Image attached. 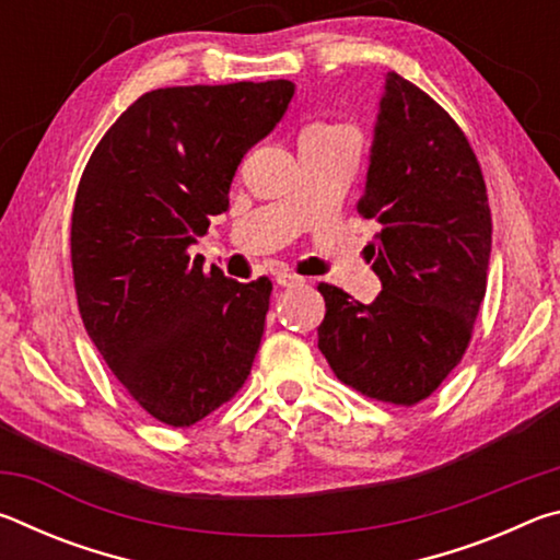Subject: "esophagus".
Segmentation results:
<instances>
[{
  "label": "esophagus",
  "instance_id": "obj_1",
  "mask_svg": "<svg viewBox=\"0 0 560 560\" xmlns=\"http://www.w3.org/2000/svg\"><path fill=\"white\" fill-rule=\"evenodd\" d=\"M306 281L303 277H299V273H293V271H289V269H283V271H277V283L279 287H301V283Z\"/></svg>",
  "mask_w": 560,
  "mask_h": 560
}]
</instances>
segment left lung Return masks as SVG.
<instances>
[{"label":"left lung","mask_w":560,"mask_h":560,"mask_svg":"<svg viewBox=\"0 0 560 560\" xmlns=\"http://www.w3.org/2000/svg\"><path fill=\"white\" fill-rule=\"evenodd\" d=\"M373 303L318 283V348L338 381L393 405L438 390L469 346L487 293L491 212L477 155L450 113L400 73L385 75L365 192Z\"/></svg>","instance_id":"1"}]
</instances>
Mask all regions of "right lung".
<instances>
[{"label":"right lung","instance_id":"obj_1","mask_svg":"<svg viewBox=\"0 0 560 560\" xmlns=\"http://www.w3.org/2000/svg\"><path fill=\"white\" fill-rule=\"evenodd\" d=\"M293 89L279 79L150 91L81 175L71 264L83 326L132 400L173 428L232 400L259 350L271 281L202 271L187 246L226 212L236 167Z\"/></svg>","mask_w":560,"mask_h":560}]
</instances>
